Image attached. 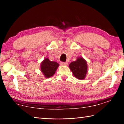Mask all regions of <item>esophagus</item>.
I'll return each mask as SVG.
<instances>
[{
	"label": "esophagus",
	"instance_id": "esophagus-1",
	"mask_svg": "<svg viewBox=\"0 0 124 124\" xmlns=\"http://www.w3.org/2000/svg\"><path fill=\"white\" fill-rule=\"evenodd\" d=\"M60 64L61 65H67L68 64V62H61Z\"/></svg>",
	"mask_w": 124,
	"mask_h": 124
}]
</instances>
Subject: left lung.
Returning <instances> with one entry per match:
<instances>
[{"label": "left lung", "mask_w": 124, "mask_h": 124, "mask_svg": "<svg viewBox=\"0 0 124 124\" xmlns=\"http://www.w3.org/2000/svg\"><path fill=\"white\" fill-rule=\"evenodd\" d=\"M69 67L76 78L80 80L85 78L87 72V64L83 58H77L76 61L71 63Z\"/></svg>", "instance_id": "8db88e82"}]
</instances>
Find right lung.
Returning a JSON list of instances; mask_svg holds the SVG:
<instances>
[{
	"label": "right lung",
	"instance_id": "1",
	"mask_svg": "<svg viewBox=\"0 0 124 124\" xmlns=\"http://www.w3.org/2000/svg\"><path fill=\"white\" fill-rule=\"evenodd\" d=\"M59 64L56 62L51 61L48 58H46L41 63L40 69L45 77L49 78L54 75Z\"/></svg>",
	"mask_w": 124,
	"mask_h": 124
}]
</instances>
